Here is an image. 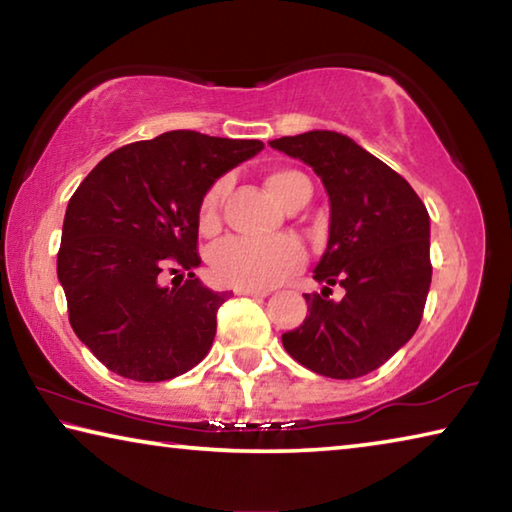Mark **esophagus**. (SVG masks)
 Returning a JSON list of instances; mask_svg holds the SVG:
<instances>
[{
  "instance_id": "34e87169",
  "label": "esophagus",
  "mask_w": 512,
  "mask_h": 512,
  "mask_svg": "<svg viewBox=\"0 0 512 512\" xmlns=\"http://www.w3.org/2000/svg\"><path fill=\"white\" fill-rule=\"evenodd\" d=\"M237 296H246V298H257L264 300L268 296V291H255V289H237Z\"/></svg>"
}]
</instances>
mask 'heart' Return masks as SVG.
I'll list each match as a JSON object with an SVG mask.
<instances>
[{"label":"heart","mask_w":512,"mask_h":512,"mask_svg":"<svg viewBox=\"0 0 512 512\" xmlns=\"http://www.w3.org/2000/svg\"><path fill=\"white\" fill-rule=\"evenodd\" d=\"M264 185L277 203L287 210L300 201H309L311 185L307 176L296 169H273L266 173ZM228 185L219 180L207 189L201 207H198V225L205 235H214L221 228V207L225 201ZM305 246L296 237L277 239H248L228 237L219 241L210 253L212 273L219 282L237 289L266 291L298 273L305 266Z\"/></svg>","instance_id":"b5f03b06"}]
</instances>
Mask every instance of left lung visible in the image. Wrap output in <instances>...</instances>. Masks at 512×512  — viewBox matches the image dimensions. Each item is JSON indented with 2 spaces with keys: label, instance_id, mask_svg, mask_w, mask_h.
Returning <instances> with one entry per match:
<instances>
[{
  "label": "left lung",
  "instance_id": "1",
  "mask_svg": "<svg viewBox=\"0 0 512 512\" xmlns=\"http://www.w3.org/2000/svg\"><path fill=\"white\" fill-rule=\"evenodd\" d=\"M273 149L314 169L329 196V239L305 293L309 314L282 345L300 366L357 379L418 329L431 284L429 214L400 173L334 131L280 137ZM344 287L332 301L331 287Z\"/></svg>",
  "mask_w": 512,
  "mask_h": 512
}]
</instances>
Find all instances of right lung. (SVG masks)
Masks as SVG:
<instances>
[{
    "instance_id": "add662e5",
    "label": "right lung",
    "mask_w": 512,
    "mask_h": 512,
    "mask_svg": "<svg viewBox=\"0 0 512 512\" xmlns=\"http://www.w3.org/2000/svg\"><path fill=\"white\" fill-rule=\"evenodd\" d=\"M262 149L259 140L169 131L106 155L69 198L58 280L69 325L108 370L164 381L210 352L230 293L192 273L198 207L216 178ZM178 270L188 280L162 288L163 273Z\"/></svg>"
}]
</instances>
